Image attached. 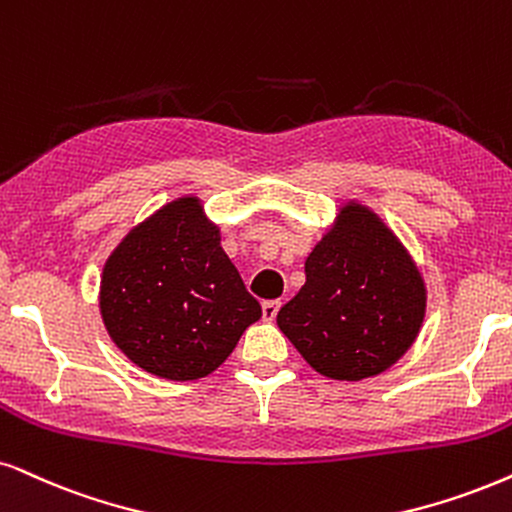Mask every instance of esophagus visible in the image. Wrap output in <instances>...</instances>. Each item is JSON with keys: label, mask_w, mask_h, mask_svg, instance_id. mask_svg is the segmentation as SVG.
I'll return each mask as SVG.
<instances>
[{"label": "esophagus", "mask_w": 512, "mask_h": 512, "mask_svg": "<svg viewBox=\"0 0 512 512\" xmlns=\"http://www.w3.org/2000/svg\"><path fill=\"white\" fill-rule=\"evenodd\" d=\"M278 309H281V300H267V302H262V316H264V321H274L276 314H278Z\"/></svg>", "instance_id": "34e87169"}]
</instances>
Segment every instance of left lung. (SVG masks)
Returning <instances> with one entry per match:
<instances>
[{"label": "left lung", "instance_id": "8db88e82", "mask_svg": "<svg viewBox=\"0 0 512 512\" xmlns=\"http://www.w3.org/2000/svg\"><path fill=\"white\" fill-rule=\"evenodd\" d=\"M307 281L276 316L316 373L364 380L390 368L418 338L425 283L383 219L347 203L304 262Z\"/></svg>", "mask_w": 512, "mask_h": 512}]
</instances>
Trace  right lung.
Returning a JSON list of instances; mask_svg holds the SVG:
<instances>
[{
  "mask_svg": "<svg viewBox=\"0 0 512 512\" xmlns=\"http://www.w3.org/2000/svg\"><path fill=\"white\" fill-rule=\"evenodd\" d=\"M198 198L167 203L111 252L99 307L127 359L167 380H198L224 364L260 302L219 245Z\"/></svg>",
  "mask_w": 512,
  "mask_h": 512,
  "instance_id": "obj_1",
  "label": "right lung"
}]
</instances>
